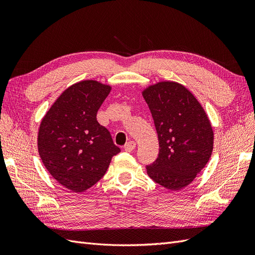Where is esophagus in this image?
I'll list each match as a JSON object with an SVG mask.
<instances>
[{
	"label": "esophagus",
	"instance_id": "obj_1",
	"mask_svg": "<svg viewBox=\"0 0 255 255\" xmlns=\"http://www.w3.org/2000/svg\"><path fill=\"white\" fill-rule=\"evenodd\" d=\"M136 148V143L135 141H128L125 144V146H123V149H125L126 151L128 152H132L134 149Z\"/></svg>",
	"mask_w": 255,
	"mask_h": 255
}]
</instances>
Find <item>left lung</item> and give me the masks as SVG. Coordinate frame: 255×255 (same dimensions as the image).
Returning <instances> with one entry per match:
<instances>
[{
  "label": "left lung",
  "instance_id": "1",
  "mask_svg": "<svg viewBox=\"0 0 255 255\" xmlns=\"http://www.w3.org/2000/svg\"><path fill=\"white\" fill-rule=\"evenodd\" d=\"M157 132L159 153L146 166L151 179L179 190L194 181L210 159L214 132L203 107L175 82H159L142 91Z\"/></svg>",
  "mask_w": 255,
  "mask_h": 255
}]
</instances>
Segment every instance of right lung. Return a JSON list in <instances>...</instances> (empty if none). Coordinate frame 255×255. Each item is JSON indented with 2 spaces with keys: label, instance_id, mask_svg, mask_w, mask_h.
I'll list each match as a JSON object with an SVG mask.
<instances>
[{
  "label": "right lung",
  "instance_id": "obj_1",
  "mask_svg": "<svg viewBox=\"0 0 255 255\" xmlns=\"http://www.w3.org/2000/svg\"><path fill=\"white\" fill-rule=\"evenodd\" d=\"M112 87L97 81L76 83L61 94L43 117L38 152L59 184L82 192L102 179L112 157L120 152L97 113Z\"/></svg>",
  "mask_w": 255,
  "mask_h": 255
}]
</instances>
